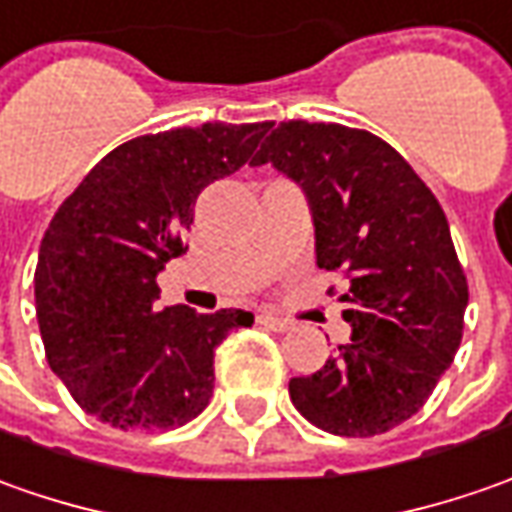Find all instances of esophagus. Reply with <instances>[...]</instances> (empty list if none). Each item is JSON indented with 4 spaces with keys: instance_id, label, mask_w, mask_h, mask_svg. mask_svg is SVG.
<instances>
[{
    "instance_id": "esophagus-1",
    "label": "esophagus",
    "mask_w": 512,
    "mask_h": 512,
    "mask_svg": "<svg viewBox=\"0 0 512 512\" xmlns=\"http://www.w3.org/2000/svg\"><path fill=\"white\" fill-rule=\"evenodd\" d=\"M259 324L267 329H273V332H287V329H293V321L279 318V315H273V312H262V315H259Z\"/></svg>"
}]
</instances>
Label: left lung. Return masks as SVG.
Returning <instances> with one entry per match:
<instances>
[{
    "label": "left lung",
    "instance_id": "8db88e82",
    "mask_svg": "<svg viewBox=\"0 0 512 512\" xmlns=\"http://www.w3.org/2000/svg\"><path fill=\"white\" fill-rule=\"evenodd\" d=\"M304 191L315 259L349 279L346 344L290 400L312 425L375 437L417 414L451 366L468 281L431 188L386 140L341 123H279L253 166Z\"/></svg>",
    "mask_w": 512,
    "mask_h": 512
}]
</instances>
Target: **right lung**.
<instances>
[{"mask_svg": "<svg viewBox=\"0 0 512 512\" xmlns=\"http://www.w3.org/2000/svg\"><path fill=\"white\" fill-rule=\"evenodd\" d=\"M273 123H202L123 143L53 216L36 264L47 363L75 403L120 431L194 420L214 394V349L253 312H157V273L183 256L197 197L248 163Z\"/></svg>", "mask_w": 512, "mask_h": 512, "instance_id": "obj_1", "label": "right lung"}]
</instances>
